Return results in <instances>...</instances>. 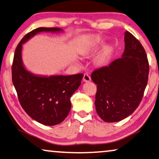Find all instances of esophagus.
<instances>
[{
	"label": "esophagus",
	"instance_id": "1",
	"mask_svg": "<svg viewBox=\"0 0 159 159\" xmlns=\"http://www.w3.org/2000/svg\"><path fill=\"white\" fill-rule=\"evenodd\" d=\"M84 81L85 82H89V81H91V76H90V75L88 73H84Z\"/></svg>",
	"mask_w": 159,
	"mask_h": 159
}]
</instances>
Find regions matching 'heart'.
Segmentation results:
<instances>
[{
    "label": "heart",
    "instance_id": "1",
    "mask_svg": "<svg viewBox=\"0 0 159 159\" xmlns=\"http://www.w3.org/2000/svg\"><path fill=\"white\" fill-rule=\"evenodd\" d=\"M101 42V38L98 36V35H93V36L87 38L81 47L80 53H81L82 55L84 56L90 55V54L94 51V49L98 46V44H100ZM109 50H110V48H108L107 50H106V51L105 52V53H104V55L101 57V63H103L106 61V55H107V53H108V51H109Z\"/></svg>",
    "mask_w": 159,
    "mask_h": 159
}]
</instances>
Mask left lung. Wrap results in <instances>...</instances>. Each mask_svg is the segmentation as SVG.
Returning <instances> with one entry per match:
<instances>
[{"instance_id":"left-lung-1","label":"left lung","mask_w":159,"mask_h":159,"mask_svg":"<svg viewBox=\"0 0 159 159\" xmlns=\"http://www.w3.org/2000/svg\"><path fill=\"white\" fill-rule=\"evenodd\" d=\"M122 58L94 70L97 85L96 112L103 121L117 122L136 109L147 85L149 64L145 49L136 37L125 31Z\"/></svg>"}]
</instances>
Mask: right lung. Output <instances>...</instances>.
<instances>
[{
	"instance_id": "1",
	"label": "right lung",
	"mask_w": 159,
	"mask_h": 159,
	"mask_svg": "<svg viewBox=\"0 0 159 159\" xmlns=\"http://www.w3.org/2000/svg\"><path fill=\"white\" fill-rule=\"evenodd\" d=\"M59 28H38L25 35L16 47L12 64V81L18 101L33 119L47 125L65 120L71 108L70 97L81 84L83 73L36 76L25 70L21 59L22 45L38 33L61 31Z\"/></svg>"
}]
</instances>
